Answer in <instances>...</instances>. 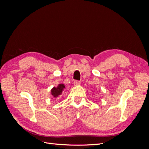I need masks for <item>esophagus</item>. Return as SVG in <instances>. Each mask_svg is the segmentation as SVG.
I'll return each instance as SVG.
<instances>
[{
	"label": "esophagus",
	"instance_id": "esophagus-1",
	"mask_svg": "<svg viewBox=\"0 0 149 149\" xmlns=\"http://www.w3.org/2000/svg\"><path fill=\"white\" fill-rule=\"evenodd\" d=\"M81 84V81L78 80H75L74 81V86H78Z\"/></svg>",
	"mask_w": 149,
	"mask_h": 149
}]
</instances>
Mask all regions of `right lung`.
I'll use <instances>...</instances> for the list:
<instances>
[{
	"label": "right lung",
	"instance_id": "right-lung-1",
	"mask_svg": "<svg viewBox=\"0 0 149 149\" xmlns=\"http://www.w3.org/2000/svg\"><path fill=\"white\" fill-rule=\"evenodd\" d=\"M65 88V86L63 84H59L58 86V87H56V88L54 87L51 91L52 96L55 97H56L58 96H60L63 90V89Z\"/></svg>",
	"mask_w": 149,
	"mask_h": 149
}]
</instances>
